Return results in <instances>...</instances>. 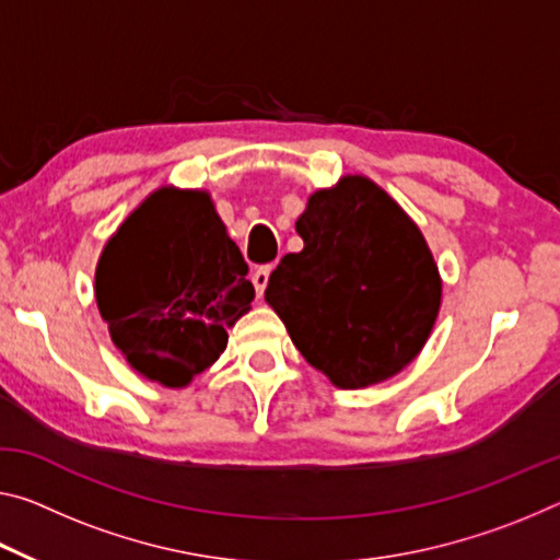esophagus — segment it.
<instances>
[{
  "label": "esophagus",
  "mask_w": 560,
  "mask_h": 560,
  "mask_svg": "<svg viewBox=\"0 0 560 560\" xmlns=\"http://www.w3.org/2000/svg\"><path fill=\"white\" fill-rule=\"evenodd\" d=\"M269 277H271V266L269 264L259 266V269L252 273V283L256 289V296H264V289H266V283H269Z\"/></svg>",
  "instance_id": "34e87169"
}]
</instances>
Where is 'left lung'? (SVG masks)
I'll return each mask as SVG.
<instances>
[{
  "instance_id": "left-lung-1",
  "label": "left lung",
  "mask_w": 560,
  "mask_h": 560,
  "mask_svg": "<svg viewBox=\"0 0 560 560\" xmlns=\"http://www.w3.org/2000/svg\"><path fill=\"white\" fill-rule=\"evenodd\" d=\"M304 238L271 271L266 301L314 369L339 388L396 376L429 341L441 277L419 226L366 176L308 197Z\"/></svg>"
}]
</instances>
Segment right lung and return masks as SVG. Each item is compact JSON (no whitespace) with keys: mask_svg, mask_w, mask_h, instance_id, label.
<instances>
[{"mask_svg":"<svg viewBox=\"0 0 560 560\" xmlns=\"http://www.w3.org/2000/svg\"><path fill=\"white\" fill-rule=\"evenodd\" d=\"M248 266L207 191L162 186L124 219L96 264V306L141 376L182 388L226 349L254 301Z\"/></svg>","mask_w":560,"mask_h":560,"instance_id":"add662e5","label":"right lung"}]
</instances>
